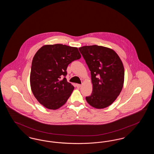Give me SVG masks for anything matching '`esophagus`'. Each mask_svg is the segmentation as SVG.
<instances>
[{"instance_id": "34e87169", "label": "esophagus", "mask_w": 154, "mask_h": 154, "mask_svg": "<svg viewBox=\"0 0 154 154\" xmlns=\"http://www.w3.org/2000/svg\"><path fill=\"white\" fill-rule=\"evenodd\" d=\"M81 87V84H76V87L77 88H80Z\"/></svg>"}]
</instances>
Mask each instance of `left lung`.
Masks as SVG:
<instances>
[{"mask_svg": "<svg viewBox=\"0 0 154 154\" xmlns=\"http://www.w3.org/2000/svg\"><path fill=\"white\" fill-rule=\"evenodd\" d=\"M91 71L93 90L86 97L87 102L96 109H104L114 102L121 93L124 81V68L114 50L99 45L79 48Z\"/></svg>", "mask_w": 154, "mask_h": 154, "instance_id": "1", "label": "left lung"}]
</instances>
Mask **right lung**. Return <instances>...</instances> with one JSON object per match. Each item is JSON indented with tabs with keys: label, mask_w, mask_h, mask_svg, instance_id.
Masks as SVG:
<instances>
[{
	"label": "right lung",
	"mask_w": 154,
	"mask_h": 154,
	"mask_svg": "<svg viewBox=\"0 0 154 154\" xmlns=\"http://www.w3.org/2000/svg\"><path fill=\"white\" fill-rule=\"evenodd\" d=\"M81 57L77 48L63 44L46 45L37 51L32 63L30 82L38 102L57 110L67 102L74 88L65 78L66 69Z\"/></svg>",
	"instance_id": "1"
}]
</instances>
